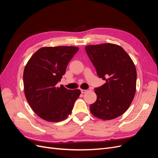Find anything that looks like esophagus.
I'll use <instances>...</instances> for the list:
<instances>
[{
  "label": "esophagus",
  "mask_w": 158,
  "mask_h": 158,
  "mask_svg": "<svg viewBox=\"0 0 158 158\" xmlns=\"http://www.w3.org/2000/svg\"><path fill=\"white\" fill-rule=\"evenodd\" d=\"M88 91H89V89H81V92H82V94H84L86 92H88Z\"/></svg>",
  "instance_id": "esophagus-1"
}]
</instances>
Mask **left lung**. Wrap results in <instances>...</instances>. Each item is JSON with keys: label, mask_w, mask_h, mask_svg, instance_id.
<instances>
[{"label": "left lung", "mask_w": 158, "mask_h": 158, "mask_svg": "<svg viewBox=\"0 0 158 158\" xmlns=\"http://www.w3.org/2000/svg\"><path fill=\"white\" fill-rule=\"evenodd\" d=\"M85 51L99 78L106 82L95 89L97 100L89 106L95 117L111 120L125 113L136 92V70L121 46L113 44L90 45Z\"/></svg>", "instance_id": "left-lung-1"}]
</instances>
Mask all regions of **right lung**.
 Segmentation results:
<instances>
[{
    "instance_id": "add662e5",
    "label": "right lung",
    "mask_w": 158,
    "mask_h": 158,
    "mask_svg": "<svg viewBox=\"0 0 158 158\" xmlns=\"http://www.w3.org/2000/svg\"><path fill=\"white\" fill-rule=\"evenodd\" d=\"M79 48L73 46L45 47L37 50L23 71V88L28 103L41 118L49 122L64 121L71 114L80 89L56 86L66 66Z\"/></svg>"
}]
</instances>
